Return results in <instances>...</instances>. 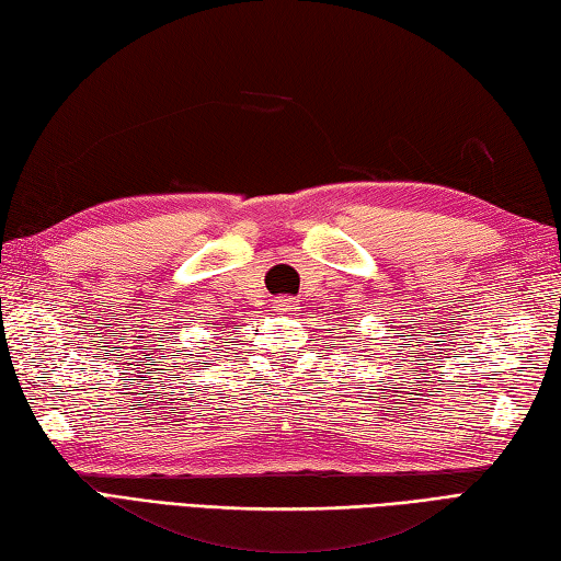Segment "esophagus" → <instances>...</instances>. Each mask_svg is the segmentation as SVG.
Masks as SVG:
<instances>
[{"label":"esophagus","instance_id":"34e87169","mask_svg":"<svg viewBox=\"0 0 561 561\" xmlns=\"http://www.w3.org/2000/svg\"><path fill=\"white\" fill-rule=\"evenodd\" d=\"M296 306H298L296 298H278V300H273V308H275V312H280V316H290V312L296 310Z\"/></svg>","mask_w":561,"mask_h":561}]
</instances>
